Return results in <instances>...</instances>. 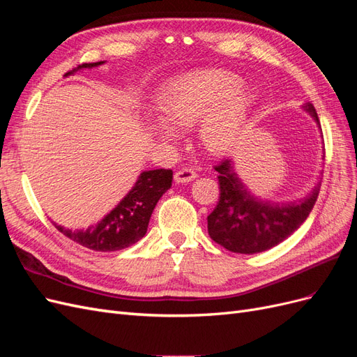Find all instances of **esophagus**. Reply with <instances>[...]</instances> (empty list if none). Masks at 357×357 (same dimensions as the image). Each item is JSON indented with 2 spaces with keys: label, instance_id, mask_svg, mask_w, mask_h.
Masks as SVG:
<instances>
[{
  "label": "esophagus",
  "instance_id": "34e87169",
  "mask_svg": "<svg viewBox=\"0 0 357 357\" xmlns=\"http://www.w3.org/2000/svg\"><path fill=\"white\" fill-rule=\"evenodd\" d=\"M195 177H197V172L193 171L192 168H189V167L180 168V169L176 172V174H174V180H176L177 183H189V181H192Z\"/></svg>",
  "mask_w": 357,
  "mask_h": 357
}]
</instances>
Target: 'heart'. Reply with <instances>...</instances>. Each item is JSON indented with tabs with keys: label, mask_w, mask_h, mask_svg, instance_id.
I'll list each match as a JSON object with an SVG mask.
<instances>
[{
	"label": "heart",
	"mask_w": 357,
	"mask_h": 357,
	"mask_svg": "<svg viewBox=\"0 0 357 357\" xmlns=\"http://www.w3.org/2000/svg\"><path fill=\"white\" fill-rule=\"evenodd\" d=\"M241 79L228 71H198L171 82L158 96L162 119L149 122L150 131L165 142L177 138L176 128L198 122L199 143L223 155L240 142L256 104V95L241 88Z\"/></svg>",
	"instance_id": "obj_1"
}]
</instances>
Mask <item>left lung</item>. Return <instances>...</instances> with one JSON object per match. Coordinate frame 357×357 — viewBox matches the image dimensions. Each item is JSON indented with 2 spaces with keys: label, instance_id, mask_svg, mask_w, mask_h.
I'll return each mask as SVG.
<instances>
[{
  "label": "left lung",
  "instance_id": "8db88e82",
  "mask_svg": "<svg viewBox=\"0 0 357 357\" xmlns=\"http://www.w3.org/2000/svg\"><path fill=\"white\" fill-rule=\"evenodd\" d=\"M304 109L320 126L314 105L307 102ZM214 169L219 172L220 198L207 218L208 234L213 241L234 253H261L284 241L305 222L319 197L317 183L305 199L271 204L255 198L245 189L231 159H223Z\"/></svg>",
  "mask_w": 357,
  "mask_h": 357
}]
</instances>
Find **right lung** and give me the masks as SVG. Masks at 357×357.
<instances>
[{"label":"right lung","mask_w":357,"mask_h":357,"mask_svg":"<svg viewBox=\"0 0 357 357\" xmlns=\"http://www.w3.org/2000/svg\"><path fill=\"white\" fill-rule=\"evenodd\" d=\"M104 63H82L73 68L66 75L74 74L82 68H93ZM172 171L171 169H150L139 174L134 188L116 207L107 213L104 218L96 220L88 228L67 229L61 225L55 228L70 240L88 247L95 252H116L135 244L147 232L150 215L153 213L160 197L171 188Z\"/></svg>","instance_id":"obj_1"}]
</instances>
